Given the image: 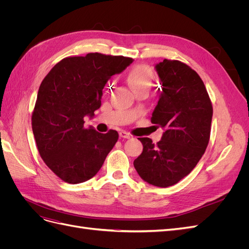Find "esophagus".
Masks as SVG:
<instances>
[{
    "label": "esophagus",
    "instance_id": "34e87169",
    "mask_svg": "<svg viewBox=\"0 0 249 249\" xmlns=\"http://www.w3.org/2000/svg\"><path fill=\"white\" fill-rule=\"evenodd\" d=\"M119 136L122 138H124V139H130L132 137V135L125 131H122V132H119Z\"/></svg>",
    "mask_w": 249,
    "mask_h": 249
}]
</instances>
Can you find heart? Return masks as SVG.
Returning a JSON list of instances; mask_svg holds the SVG:
<instances>
[{
	"label": "heart",
	"mask_w": 249,
	"mask_h": 249,
	"mask_svg": "<svg viewBox=\"0 0 249 249\" xmlns=\"http://www.w3.org/2000/svg\"><path fill=\"white\" fill-rule=\"evenodd\" d=\"M154 81V72L146 65H137L127 74V82L134 91L139 89H149Z\"/></svg>",
	"instance_id": "heart-1"
}]
</instances>
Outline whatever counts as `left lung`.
Instances as JSON below:
<instances>
[{
	"label": "left lung",
	"mask_w": 249,
	"mask_h": 249,
	"mask_svg": "<svg viewBox=\"0 0 249 249\" xmlns=\"http://www.w3.org/2000/svg\"><path fill=\"white\" fill-rule=\"evenodd\" d=\"M155 69L162 91L150 120L164 133L157 144L138 138L143 150L134 167L146 183L166 188L189 175L205 154L213 107L202 80L190 66L164 59Z\"/></svg>",
	"instance_id": "obj_1"
}]
</instances>
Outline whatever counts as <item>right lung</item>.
<instances>
[{"label": "right lung", "mask_w": 249, "mask_h": 249, "mask_svg": "<svg viewBox=\"0 0 249 249\" xmlns=\"http://www.w3.org/2000/svg\"><path fill=\"white\" fill-rule=\"evenodd\" d=\"M133 59L89 53L58 62L41 82L32 113V130L41 159L62 180L79 184L93 178L115 145L118 133L84 125L102 105L108 80Z\"/></svg>", "instance_id": "add662e5"}]
</instances>
